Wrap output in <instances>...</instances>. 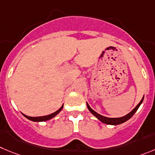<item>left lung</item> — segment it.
Returning <instances> with one entry per match:
<instances>
[{"label": "left lung", "instance_id": "8db88e82", "mask_svg": "<svg viewBox=\"0 0 155 155\" xmlns=\"http://www.w3.org/2000/svg\"><path fill=\"white\" fill-rule=\"evenodd\" d=\"M143 99H144V96H143V98H142V99L141 100V102H140L137 105V106L135 107V108H134L131 112H129L128 115H125V116L121 117V118H107V117L102 116V115H99V114H98L97 112H95V111L92 110V108H91V107L89 106V104L88 103H87V107H88V108H89V110L90 111L91 113H92V115H95V116L98 119L100 120L102 122H103V123H105V124H108V125H119V124L123 123V122H125V121H128L129 118H131V117L133 116V115H134V114L136 112V111L138 110V108H139V106L141 105V104L142 103Z\"/></svg>", "mask_w": 155, "mask_h": 155}]
</instances>
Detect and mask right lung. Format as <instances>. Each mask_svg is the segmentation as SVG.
I'll list each match as a JSON object with an SVG mask.
<instances>
[{
    "label": "right lung",
    "mask_w": 155,
    "mask_h": 155,
    "mask_svg": "<svg viewBox=\"0 0 155 155\" xmlns=\"http://www.w3.org/2000/svg\"><path fill=\"white\" fill-rule=\"evenodd\" d=\"M63 105H62L61 108H60V109H59V110L56 111V112H53V113L50 114V115H45V116L30 117V116H27V115H24V114H23V115H24V116L26 117V118H28V119H30V120H31V121H47V120L51 119L52 118H53V117H54V116H56V115H57V114L59 113V112H60V111L62 110V109H63Z\"/></svg>",
    "instance_id": "right-lung-1"
}]
</instances>
